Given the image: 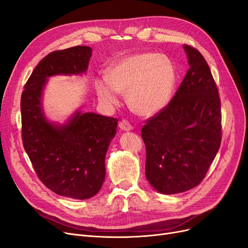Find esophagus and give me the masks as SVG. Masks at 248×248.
<instances>
[{
    "mask_svg": "<svg viewBox=\"0 0 248 248\" xmlns=\"http://www.w3.org/2000/svg\"><path fill=\"white\" fill-rule=\"evenodd\" d=\"M119 129L123 130V131H132L133 130V126L132 124L126 121V119H123V121L119 122L118 124Z\"/></svg>",
    "mask_w": 248,
    "mask_h": 248,
    "instance_id": "1",
    "label": "esophagus"
}]
</instances>
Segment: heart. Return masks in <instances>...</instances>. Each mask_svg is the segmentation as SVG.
Instances as JSON below:
<instances>
[{"instance_id":"1","label":"heart","mask_w":248,"mask_h":248,"mask_svg":"<svg viewBox=\"0 0 248 248\" xmlns=\"http://www.w3.org/2000/svg\"><path fill=\"white\" fill-rule=\"evenodd\" d=\"M97 80L98 97L107 104L117 102L116 93L126 95L127 104L137 114L153 116L168 106L177 84V69L163 54L138 53L114 62Z\"/></svg>"}]
</instances>
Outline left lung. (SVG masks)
Segmentation results:
<instances>
[{
  "label": "left lung",
  "mask_w": 248,
  "mask_h": 248,
  "mask_svg": "<svg viewBox=\"0 0 248 248\" xmlns=\"http://www.w3.org/2000/svg\"><path fill=\"white\" fill-rule=\"evenodd\" d=\"M190 68L168 106L141 130L146 146V178L162 194L200 184L222 141L221 100L201 53L184 45Z\"/></svg>",
  "instance_id": "8db88e82"
}]
</instances>
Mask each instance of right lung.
Listing matches in <instances>:
<instances>
[{
    "label": "right lung",
    "mask_w": 248,
    "mask_h": 248,
    "mask_svg": "<svg viewBox=\"0 0 248 248\" xmlns=\"http://www.w3.org/2000/svg\"><path fill=\"white\" fill-rule=\"evenodd\" d=\"M92 49L77 46L43 58L27 79L21 95L23 147L43 184L54 193L75 199L96 195L105 179V155L116 134L117 118L77 111L65 124H54L42 108L47 78L81 75Z\"/></svg>",
    "instance_id": "1"
}]
</instances>
